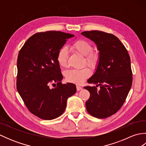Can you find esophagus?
<instances>
[{"label": "esophagus", "mask_w": 146, "mask_h": 146, "mask_svg": "<svg viewBox=\"0 0 146 146\" xmlns=\"http://www.w3.org/2000/svg\"><path fill=\"white\" fill-rule=\"evenodd\" d=\"M82 86H79V85H76V90H77V91H80V90H82Z\"/></svg>", "instance_id": "esophagus-1"}]
</instances>
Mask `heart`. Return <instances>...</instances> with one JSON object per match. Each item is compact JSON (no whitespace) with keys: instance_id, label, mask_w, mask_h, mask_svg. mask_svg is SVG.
Listing matches in <instances>:
<instances>
[{"instance_id":"obj_1","label":"heart","mask_w":146,"mask_h":146,"mask_svg":"<svg viewBox=\"0 0 146 146\" xmlns=\"http://www.w3.org/2000/svg\"><path fill=\"white\" fill-rule=\"evenodd\" d=\"M71 47L82 55L85 56L86 63L92 68L98 66L100 57L97 52H94V47L91 43L85 40H78L73 43ZM68 58V49L63 47L59 49L56 55V61L59 66L65 68L67 66ZM90 75V71L87 68L81 70H69L64 72V77L68 82L81 84Z\"/></svg>"}]
</instances>
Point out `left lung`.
Masks as SVG:
<instances>
[{
  "instance_id": "left-lung-1",
  "label": "left lung",
  "mask_w": 146,
  "mask_h": 146,
  "mask_svg": "<svg viewBox=\"0 0 146 146\" xmlns=\"http://www.w3.org/2000/svg\"><path fill=\"white\" fill-rule=\"evenodd\" d=\"M82 35L97 44L100 57L95 73L88 83L99 86L101 89L85 86L90 94L85 104L86 110L96 118L105 119L120 110L131 90V58L125 46L111 34L90 31Z\"/></svg>"
}]
</instances>
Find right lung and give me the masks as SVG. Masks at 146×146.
I'll list each match as a JSON object with an SVG mask.
<instances>
[{"instance_id":"obj_1","label":"right lung","mask_w":146,"mask_h":146,"mask_svg":"<svg viewBox=\"0 0 146 146\" xmlns=\"http://www.w3.org/2000/svg\"><path fill=\"white\" fill-rule=\"evenodd\" d=\"M73 36L55 31L36 33L19 52L17 92L27 109L41 119L52 120L61 115L67 99L76 92L73 83H61L63 75L56 61L59 49ZM55 82L57 86L51 89L50 85Z\"/></svg>"}]
</instances>
